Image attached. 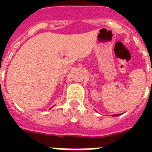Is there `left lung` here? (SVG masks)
Segmentation results:
<instances>
[{"label": "left lung", "instance_id": "obj_1", "mask_svg": "<svg viewBox=\"0 0 152 152\" xmlns=\"http://www.w3.org/2000/svg\"><path fill=\"white\" fill-rule=\"evenodd\" d=\"M113 117H116V116H119V114H113Z\"/></svg>", "mask_w": 152, "mask_h": 152}]
</instances>
